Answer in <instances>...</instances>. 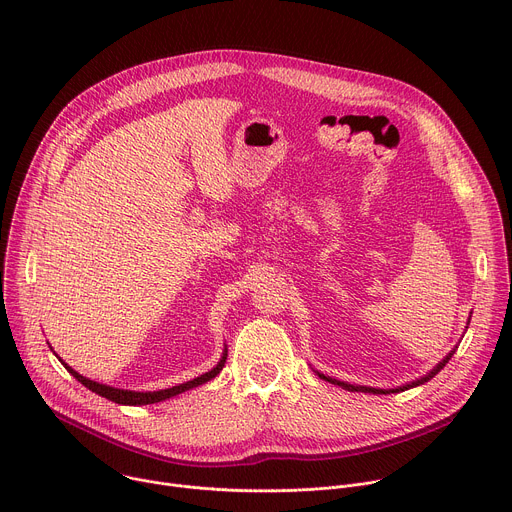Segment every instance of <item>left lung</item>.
I'll list each match as a JSON object with an SVG mask.
<instances>
[{
    "mask_svg": "<svg viewBox=\"0 0 512 512\" xmlns=\"http://www.w3.org/2000/svg\"><path fill=\"white\" fill-rule=\"evenodd\" d=\"M456 350H452L440 364H437V367H433V371H429L425 377H421V379H417V381H413V383H409V385H403V387H399V389H373V387H362V385H348V383H344V381H338V379H332V377H326V375H322V373H318V377L320 379H324V381H328V383H332V385H338V387H342V389H346V391H356V393H373V395H389V393H399V391H407V389H411V387H417V385H423V383H427L429 379H433L437 373H440L444 367H446V362L452 358V354H454Z\"/></svg>",
    "mask_w": 512,
    "mask_h": 512,
    "instance_id": "8db88e82",
    "label": "left lung"
}]
</instances>
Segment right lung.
<instances>
[{"label":"right lung","instance_id":"1","mask_svg":"<svg viewBox=\"0 0 512 512\" xmlns=\"http://www.w3.org/2000/svg\"><path fill=\"white\" fill-rule=\"evenodd\" d=\"M60 362H62V360H60ZM225 362H227V350L223 352L221 360H218V364H216V367H214L212 371H208V373H204V375H200V377H196V379H192V381H188V383L176 385V387H172V389L145 391V393H139V391H125V389H115V387H109V385H101V383H97V381H91V379L79 375L75 369H70L66 362H62V364H64V369H66L72 377H75L81 385H85L89 391H93V393H97V395H101V397H105V399H109V401H113V403H119V405H150V403L166 401V399L176 397V395H180V393H184V391H188V389H194V387H198V385L208 383L210 379H214L218 373L223 371Z\"/></svg>","mask_w":512,"mask_h":512}]
</instances>
